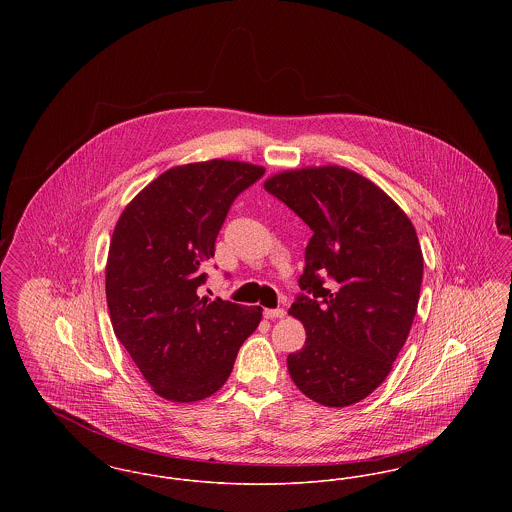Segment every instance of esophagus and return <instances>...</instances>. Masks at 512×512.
Listing matches in <instances>:
<instances>
[{
  "label": "esophagus",
  "instance_id": "1",
  "mask_svg": "<svg viewBox=\"0 0 512 512\" xmlns=\"http://www.w3.org/2000/svg\"><path fill=\"white\" fill-rule=\"evenodd\" d=\"M263 315H265V318H282L286 317V311L280 309V307L278 309H265Z\"/></svg>",
  "mask_w": 512,
  "mask_h": 512
}]
</instances>
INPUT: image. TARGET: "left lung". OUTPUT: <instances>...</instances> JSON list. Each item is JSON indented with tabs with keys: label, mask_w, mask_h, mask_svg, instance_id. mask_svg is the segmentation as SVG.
Masks as SVG:
<instances>
[{
	"label": "left lung",
	"mask_w": 512,
	"mask_h": 512,
	"mask_svg": "<svg viewBox=\"0 0 512 512\" xmlns=\"http://www.w3.org/2000/svg\"><path fill=\"white\" fill-rule=\"evenodd\" d=\"M265 190L313 230L290 307L307 332L288 355L293 384L326 407L359 403L386 380L413 326L424 270L413 222L343 167L282 172Z\"/></svg>",
	"instance_id": "obj_1"
}]
</instances>
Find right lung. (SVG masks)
I'll return each instance as SVG.
<instances>
[{
    "instance_id": "right-lung-1",
    "label": "right lung",
    "mask_w": 512,
    "mask_h": 512,
    "mask_svg": "<svg viewBox=\"0 0 512 512\" xmlns=\"http://www.w3.org/2000/svg\"><path fill=\"white\" fill-rule=\"evenodd\" d=\"M263 167L213 159L174 167L122 211L105 268L115 336L153 391L192 403L228 380L263 309L199 297L234 199Z\"/></svg>"
}]
</instances>
